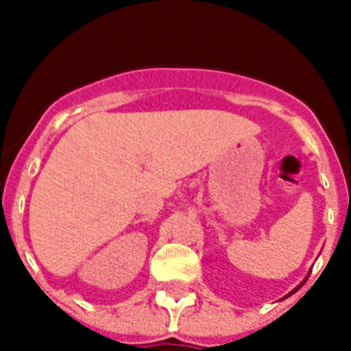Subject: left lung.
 Instances as JSON below:
<instances>
[{"mask_svg": "<svg viewBox=\"0 0 351 351\" xmlns=\"http://www.w3.org/2000/svg\"><path fill=\"white\" fill-rule=\"evenodd\" d=\"M306 280H308V278H304V280H302V282H300V284H299V286H297V288H295V289H293V291H291V293H288V295H286V297H289V295H293V293H295V291H299V289H300V286H302V284H304V282H306ZM286 297H284V299H286Z\"/></svg>", "mask_w": 351, "mask_h": 351, "instance_id": "1", "label": "left lung"}]
</instances>
